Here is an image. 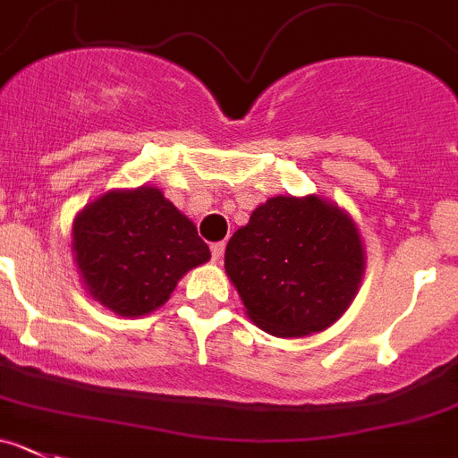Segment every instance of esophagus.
<instances>
[{
	"label": "esophagus",
	"instance_id": "1",
	"mask_svg": "<svg viewBox=\"0 0 458 458\" xmlns=\"http://www.w3.org/2000/svg\"><path fill=\"white\" fill-rule=\"evenodd\" d=\"M224 249H225L224 242H216L209 246V250H212V259H215V262H219V259L224 258Z\"/></svg>",
	"mask_w": 458,
	"mask_h": 458
}]
</instances>
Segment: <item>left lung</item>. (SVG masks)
I'll return each instance as SVG.
<instances>
[{
	"instance_id": "obj_1",
	"label": "left lung",
	"mask_w": 458,
	"mask_h": 458,
	"mask_svg": "<svg viewBox=\"0 0 458 458\" xmlns=\"http://www.w3.org/2000/svg\"><path fill=\"white\" fill-rule=\"evenodd\" d=\"M225 273L255 326L273 336H305L348 310L364 249L354 221L336 205L276 196L230 237Z\"/></svg>"
}]
</instances>
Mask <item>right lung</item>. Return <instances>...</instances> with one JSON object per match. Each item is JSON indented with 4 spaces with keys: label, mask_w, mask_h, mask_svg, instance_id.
<instances>
[{
    "label": "right lung",
    "mask_w": 458,
    "mask_h": 458,
    "mask_svg": "<svg viewBox=\"0 0 458 458\" xmlns=\"http://www.w3.org/2000/svg\"><path fill=\"white\" fill-rule=\"evenodd\" d=\"M74 255L85 287L119 316L165 305L190 268L208 262V243L156 187L108 191L76 216Z\"/></svg>",
    "instance_id": "obj_1"
}]
</instances>
